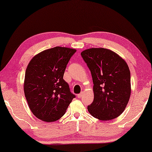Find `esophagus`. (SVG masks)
Wrapping results in <instances>:
<instances>
[{"label": "esophagus", "instance_id": "esophagus-1", "mask_svg": "<svg viewBox=\"0 0 152 152\" xmlns=\"http://www.w3.org/2000/svg\"><path fill=\"white\" fill-rule=\"evenodd\" d=\"M83 92H81L80 93V94H79L77 95V97L79 98V99H81V98L83 97Z\"/></svg>", "mask_w": 152, "mask_h": 152}]
</instances>
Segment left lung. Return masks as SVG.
<instances>
[{
  "mask_svg": "<svg viewBox=\"0 0 152 152\" xmlns=\"http://www.w3.org/2000/svg\"><path fill=\"white\" fill-rule=\"evenodd\" d=\"M90 70L94 100L88 112L102 121L113 120L126 107L131 94L130 73L120 56L104 48H90L81 53Z\"/></svg>",
  "mask_w": 152,
  "mask_h": 152,
  "instance_id": "left-lung-1",
  "label": "left lung"
}]
</instances>
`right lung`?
<instances>
[{"instance_id": "right-lung-1", "label": "right lung", "mask_w": 152, "mask_h": 152, "mask_svg": "<svg viewBox=\"0 0 152 152\" xmlns=\"http://www.w3.org/2000/svg\"><path fill=\"white\" fill-rule=\"evenodd\" d=\"M76 50L62 47L44 50L32 58L26 70L24 90L32 113L47 122L64 115L75 96L63 76Z\"/></svg>"}]
</instances>
